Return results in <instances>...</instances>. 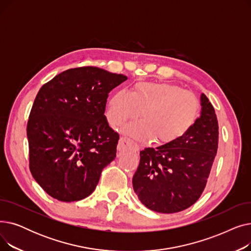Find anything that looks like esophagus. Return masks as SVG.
Here are the masks:
<instances>
[{"label": "esophagus", "instance_id": "34e87169", "mask_svg": "<svg viewBox=\"0 0 251 251\" xmlns=\"http://www.w3.org/2000/svg\"><path fill=\"white\" fill-rule=\"evenodd\" d=\"M129 150H133V151H137L139 150V148L137 144H135V142L129 137L120 138V140H119V143H118V153H122Z\"/></svg>", "mask_w": 251, "mask_h": 251}]
</instances>
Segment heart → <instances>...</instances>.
Wrapping results in <instances>:
<instances>
[{
    "label": "heart",
    "mask_w": 251,
    "mask_h": 251,
    "mask_svg": "<svg viewBox=\"0 0 251 251\" xmlns=\"http://www.w3.org/2000/svg\"><path fill=\"white\" fill-rule=\"evenodd\" d=\"M142 122L132 123L127 132L140 141L151 138L155 143L168 144L181 139L195 124L200 112L197 98L166 82H138L132 94L118 89L109 100L107 118L118 127L139 116Z\"/></svg>",
    "instance_id": "heart-1"
}]
</instances>
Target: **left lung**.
<instances>
[{"instance_id":"left-lung-1","label":"left lung","mask_w":251,"mask_h":251,"mask_svg":"<svg viewBox=\"0 0 251 251\" xmlns=\"http://www.w3.org/2000/svg\"><path fill=\"white\" fill-rule=\"evenodd\" d=\"M201 115L186 135L159 148L140 151L133 176L139 201L157 213L173 214L191 206L203 192L219 143L213 104L201 95Z\"/></svg>"}]
</instances>
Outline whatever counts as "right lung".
I'll return each mask as SVG.
<instances>
[{
  "mask_svg": "<svg viewBox=\"0 0 251 251\" xmlns=\"http://www.w3.org/2000/svg\"><path fill=\"white\" fill-rule=\"evenodd\" d=\"M126 79L86 66L58 74L37 92L26 128L29 169L51 197L85 199L116 157L119 134L103 114L110 91Z\"/></svg>",
  "mask_w": 251,
  "mask_h": 251,
  "instance_id": "1",
  "label": "right lung"
}]
</instances>
